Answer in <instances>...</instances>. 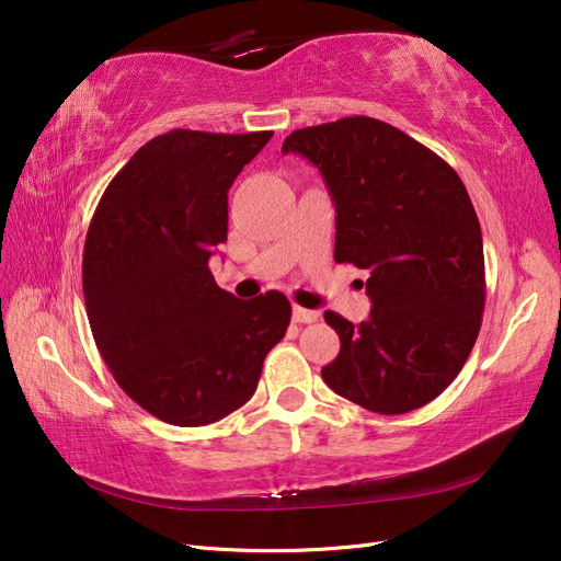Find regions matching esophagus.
<instances>
[{
	"label": "esophagus",
	"instance_id": "esophagus-1",
	"mask_svg": "<svg viewBox=\"0 0 561 561\" xmlns=\"http://www.w3.org/2000/svg\"><path fill=\"white\" fill-rule=\"evenodd\" d=\"M293 320H295V322H301V325H309V322H316V320H318V313H316V311H309V309L295 307V309H293Z\"/></svg>",
	"mask_w": 561,
	"mask_h": 561
}]
</instances>
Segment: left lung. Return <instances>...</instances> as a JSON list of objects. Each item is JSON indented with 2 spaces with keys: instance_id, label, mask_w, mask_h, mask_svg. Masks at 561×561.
I'll use <instances>...</instances> for the list:
<instances>
[{
  "instance_id": "obj_1",
  "label": "left lung",
  "mask_w": 561,
  "mask_h": 561,
  "mask_svg": "<svg viewBox=\"0 0 561 561\" xmlns=\"http://www.w3.org/2000/svg\"><path fill=\"white\" fill-rule=\"evenodd\" d=\"M336 210V264L365 268L369 318L334 311L339 355L320 369L336 396L377 414L419 410L456 379L480 334L486 280L478 213L435 151L371 116L299 128Z\"/></svg>"
}]
</instances>
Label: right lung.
I'll use <instances>...</instances> for the list:
<instances>
[{
    "label": "right lung",
    "mask_w": 561,
    "mask_h": 561,
    "mask_svg": "<svg viewBox=\"0 0 561 561\" xmlns=\"http://www.w3.org/2000/svg\"><path fill=\"white\" fill-rule=\"evenodd\" d=\"M271 135H157L93 213L81 283L95 346L124 393L173 426H206L245 404L290 325L285 295L241 301L208 266L227 241L229 186Z\"/></svg>",
    "instance_id": "obj_1"
}]
</instances>
